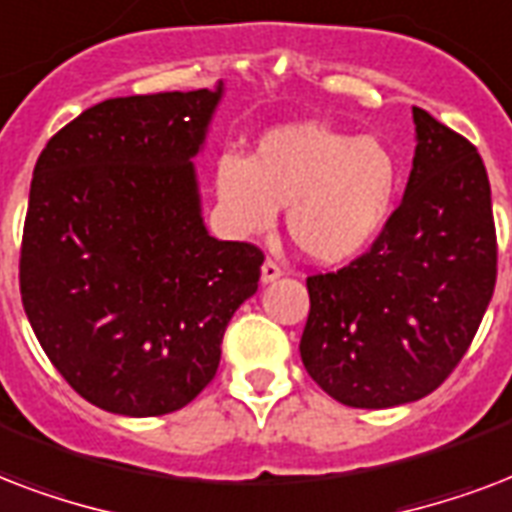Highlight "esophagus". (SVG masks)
<instances>
[{
    "label": "esophagus",
    "mask_w": 512,
    "mask_h": 512,
    "mask_svg": "<svg viewBox=\"0 0 512 512\" xmlns=\"http://www.w3.org/2000/svg\"><path fill=\"white\" fill-rule=\"evenodd\" d=\"M280 275H283V267H280L275 259H267L261 264V283H272V280H277Z\"/></svg>",
    "instance_id": "esophagus-1"
}]
</instances>
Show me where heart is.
<instances>
[{"label": "heart", "instance_id": "heart-1", "mask_svg": "<svg viewBox=\"0 0 512 512\" xmlns=\"http://www.w3.org/2000/svg\"><path fill=\"white\" fill-rule=\"evenodd\" d=\"M395 160L379 138L291 125L261 138L253 157L224 152L213 184L240 235L267 232L285 209L291 243L310 261L342 264L371 245L390 216Z\"/></svg>", "mask_w": 512, "mask_h": 512}]
</instances>
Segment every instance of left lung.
<instances>
[{
    "label": "left lung",
    "mask_w": 512,
    "mask_h": 512,
    "mask_svg": "<svg viewBox=\"0 0 512 512\" xmlns=\"http://www.w3.org/2000/svg\"><path fill=\"white\" fill-rule=\"evenodd\" d=\"M406 194L363 256L307 277L301 363L334 400L390 408L438 390L497 283L491 186L478 149L414 106Z\"/></svg>",
    "instance_id": "1"
}]
</instances>
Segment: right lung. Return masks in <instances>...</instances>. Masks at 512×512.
Wrapping results in <instances>:
<instances>
[{"mask_svg":"<svg viewBox=\"0 0 512 512\" xmlns=\"http://www.w3.org/2000/svg\"><path fill=\"white\" fill-rule=\"evenodd\" d=\"M224 85L109 98L55 133L34 168L23 310L58 374L93 406L160 417L219 368L264 253L216 240L192 157Z\"/></svg>","mask_w":512,"mask_h":512,"instance_id":"1","label":"right lung"}]
</instances>
